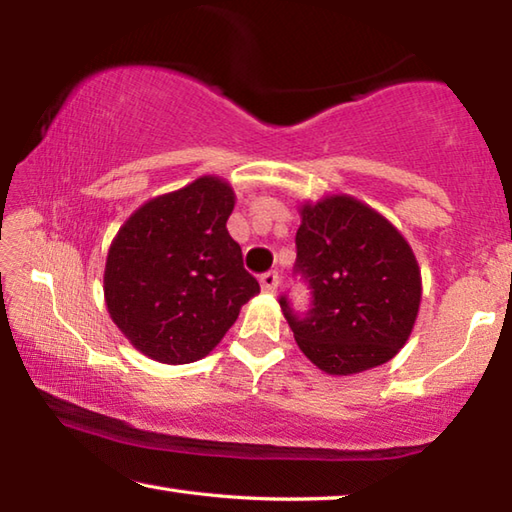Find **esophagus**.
Returning <instances> with one entry per match:
<instances>
[{"instance_id": "obj_1", "label": "esophagus", "mask_w": 512, "mask_h": 512, "mask_svg": "<svg viewBox=\"0 0 512 512\" xmlns=\"http://www.w3.org/2000/svg\"><path fill=\"white\" fill-rule=\"evenodd\" d=\"M259 282H262V289L264 293H275L277 291V284H280V275L275 271H268L262 277H259Z\"/></svg>"}]
</instances>
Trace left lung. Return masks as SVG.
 <instances>
[{
  "label": "left lung",
  "instance_id": "8db88e82",
  "mask_svg": "<svg viewBox=\"0 0 512 512\" xmlns=\"http://www.w3.org/2000/svg\"><path fill=\"white\" fill-rule=\"evenodd\" d=\"M296 271L314 307L298 318L280 298L298 348L327 375H357L391 361L409 341L422 277L409 241L370 205L332 194L300 205Z\"/></svg>",
  "mask_w": 512,
  "mask_h": 512
}]
</instances>
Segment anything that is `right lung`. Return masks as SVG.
<instances>
[{"label":"right lung","instance_id":"obj_1","mask_svg":"<svg viewBox=\"0 0 512 512\" xmlns=\"http://www.w3.org/2000/svg\"><path fill=\"white\" fill-rule=\"evenodd\" d=\"M232 210L230 183L201 176L137 207L112 239L103 271L108 314L153 361L203 359L259 293L225 228Z\"/></svg>","mask_w":512,"mask_h":512}]
</instances>
